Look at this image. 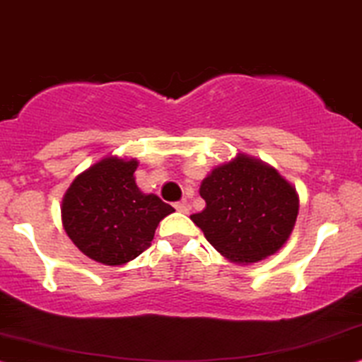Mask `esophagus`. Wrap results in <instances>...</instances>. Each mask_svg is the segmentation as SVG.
I'll return each mask as SVG.
<instances>
[{"instance_id":"1","label":"esophagus","mask_w":362,"mask_h":362,"mask_svg":"<svg viewBox=\"0 0 362 362\" xmlns=\"http://www.w3.org/2000/svg\"><path fill=\"white\" fill-rule=\"evenodd\" d=\"M174 208H176V211H180V213H188L189 211V206L185 202L176 203V204H174Z\"/></svg>"}]
</instances>
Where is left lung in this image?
Masks as SVG:
<instances>
[{
	"instance_id": "1",
	"label": "left lung",
	"mask_w": 362,
	"mask_h": 362,
	"mask_svg": "<svg viewBox=\"0 0 362 362\" xmlns=\"http://www.w3.org/2000/svg\"><path fill=\"white\" fill-rule=\"evenodd\" d=\"M199 194L206 208L191 220L216 252L236 265L275 255L296 226V186L269 163L245 153L213 168Z\"/></svg>"
}]
</instances>
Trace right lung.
I'll return each mask as SVG.
<instances>
[{"mask_svg":"<svg viewBox=\"0 0 362 362\" xmlns=\"http://www.w3.org/2000/svg\"><path fill=\"white\" fill-rule=\"evenodd\" d=\"M136 158L105 156L82 171L62 199V225L83 255L119 267L139 257L174 208L137 188Z\"/></svg>","mask_w":362,"mask_h":362,"instance_id":"obj_1","label":"right lung"}]
</instances>
